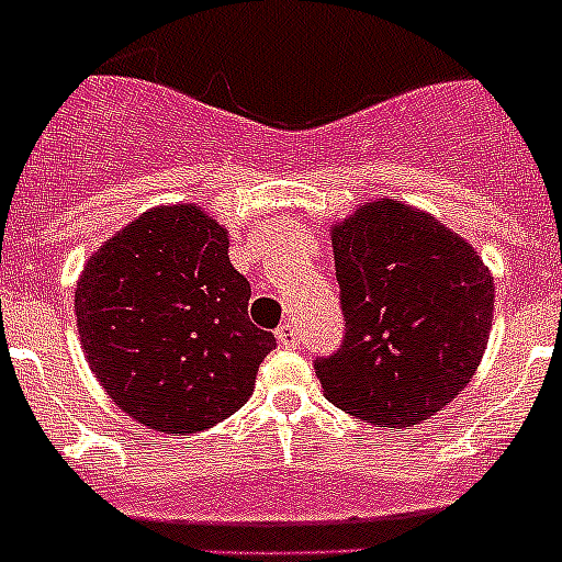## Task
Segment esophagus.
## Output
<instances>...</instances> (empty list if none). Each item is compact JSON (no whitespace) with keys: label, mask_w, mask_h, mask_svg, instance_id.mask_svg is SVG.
I'll return each instance as SVG.
<instances>
[{"label":"esophagus","mask_w":562,"mask_h":562,"mask_svg":"<svg viewBox=\"0 0 562 562\" xmlns=\"http://www.w3.org/2000/svg\"><path fill=\"white\" fill-rule=\"evenodd\" d=\"M276 340H278V346H284V349H297V346H301V335H297V329L295 326H281V329L276 331Z\"/></svg>","instance_id":"1"}]
</instances>
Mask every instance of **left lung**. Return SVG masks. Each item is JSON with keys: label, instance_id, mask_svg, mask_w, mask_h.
Wrapping results in <instances>:
<instances>
[{"label": "left lung", "instance_id": "obj_1", "mask_svg": "<svg viewBox=\"0 0 562 562\" xmlns=\"http://www.w3.org/2000/svg\"><path fill=\"white\" fill-rule=\"evenodd\" d=\"M346 317L340 349L315 360L331 405L380 428L445 408L479 369L495 286L464 238L402 202H369L335 227Z\"/></svg>", "mask_w": 562, "mask_h": 562}]
</instances>
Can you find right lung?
Returning <instances> with one entry per match:
<instances>
[{
  "instance_id": "add662e5",
  "label": "right lung",
  "mask_w": 562,
  "mask_h": 562,
  "mask_svg": "<svg viewBox=\"0 0 562 562\" xmlns=\"http://www.w3.org/2000/svg\"><path fill=\"white\" fill-rule=\"evenodd\" d=\"M250 284L227 233L196 205L154 207L112 236L76 290L83 355L132 419L196 434L252 394L276 346L247 315Z\"/></svg>"
}]
</instances>
